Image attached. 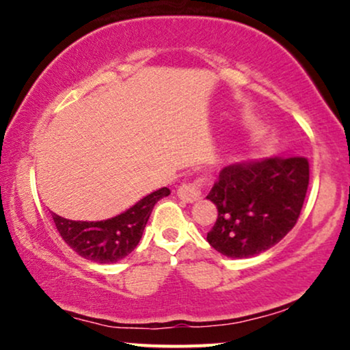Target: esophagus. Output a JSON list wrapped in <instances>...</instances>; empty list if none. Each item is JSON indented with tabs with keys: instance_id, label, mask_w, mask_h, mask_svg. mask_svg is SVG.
<instances>
[{
	"instance_id": "esophagus-1",
	"label": "esophagus",
	"mask_w": 350,
	"mask_h": 350,
	"mask_svg": "<svg viewBox=\"0 0 350 350\" xmlns=\"http://www.w3.org/2000/svg\"><path fill=\"white\" fill-rule=\"evenodd\" d=\"M200 186H202V178L193 181V183H183L176 189V194L185 202H194L200 198Z\"/></svg>"
}]
</instances>
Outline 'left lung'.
<instances>
[{"mask_svg": "<svg viewBox=\"0 0 350 350\" xmlns=\"http://www.w3.org/2000/svg\"><path fill=\"white\" fill-rule=\"evenodd\" d=\"M308 186L309 162L303 156L224 167L207 196L218 210L207 232L208 243L229 258H250L269 250L298 221Z\"/></svg>", "mask_w": 350, "mask_h": 350, "instance_id": "obj_1", "label": "left lung"}]
</instances>
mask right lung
<instances>
[{
    "label": "right lung",
    "mask_w": 350,
    "mask_h": 350,
    "mask_svg": "<svg viewBox=\"0 0 350 350\" xmlns=\"http://www.w3.org/2000/svg\"><path fill=\"white\" fill-rule=\"evenodd\" d=\"M170 194L161 188L116 217L102 221H73L52 213L57 231L79 256L100 265L116 262L135 250L157 200Z\"/></svg>",
    "instance_id": "1"
}]
</instances>
